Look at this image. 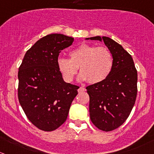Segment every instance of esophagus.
<instances>
[{
	"label": "esophagus",
	"mask_w": 154,
	"mask_h": 154,
	"mask_svg": "<svg viewBox=\"0 0 154 154\" xmlns=\"http://www.w3.org/2000/svg\"><path fill=\"white\" fill-rule=\"evenodd\" d=\"M86 91V89L83 87H80L78 89L79 92H84V91Z\"/></svg>",
	"instance_id": "esophagus-1"
}]
</instances>
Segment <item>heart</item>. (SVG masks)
<instances>
[{"label":"heart","instance_id":"heart-1","mask_svg":"<svg viewBox=\"0 0 154 154\" xmlns=\"http://www.w3.org/2000/svg\"><path fill=\"white\" fill-rule=\"evenodd\" d=\"M70 59L60 57L57 67L66 82H72L79 68L80 79L91 84L102 82L110 75L113 57L106 47L82 44L69 53Z\"/></svg>","mask_w":154,"mask_h":154}]
</instances>
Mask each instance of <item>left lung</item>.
Masks as SVG:
<instances>
[{"label": "left lung", "instance_id": "8db88e82", "mask_svg": "<svg viewBox=\"0 0 154 154\" xmlns=\"http://www.w3.org/2000/svg\"><path fill=\"white\" fill-rule=\"evenodd\" d=\"M103 41L113 57L110 75L102 82L86 87L92 123L104 131L116 129L125 122L134 106L137 93V72L131 56L115 41L96 36Z\"/></svg>", "mask_w": 154, "mask_h": 154}]
</instances>
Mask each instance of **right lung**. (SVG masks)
Masks as SVG:
<instances>
[{
	"instance_id": "right-lung-1",
	"label": "right lung",
	"mask_w": 154,
	"mask_h": 154,
	"mask_svg": "<svg viewBox=\"0 0 154 154\" xmlns=\"http://www.w3.org/2000/svg\"><path fill=\"white\" fill-rule=\"evenodd\" d=\"M74 38L51 34L39 39L25 54L18 72V99L35 127L51 131L65 122L79 86L63 81L57 67L60 53Z\"/></svg>"
}]
</instances>
